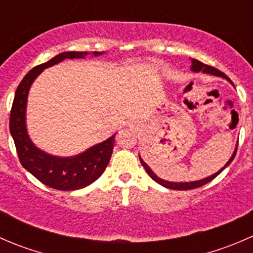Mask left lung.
<instances>
[{"instance_id":"8db88e82","label":"left lung","mask_w":253,"mask_h":253,"mask_svg":"<svg viewBox=\"0 0 253 253\" xmlns=\"http://www.w3.org/2000/svg\"><path fill=\"white\" fill-rule=\"evenodd\" d=\"M192 70L195 71V72H205V73H209V75L219 76V77L225 78L226 81H229V82H230V83H233V82H231V79L229 78L228 76L225 75V73H223V72H221V71L216 70V68L211 67V66L205 65V63H202V62H201V61L195 60V58H192ZM236 149H237V147H236ZM236 149H235V152H234L233 157H231L230 159H229V162L226 163V164L224 165V167L221 168V169L219 170L218 172H215V174L209 176V177L203 178V180L192 181V182H169V181H165V180H163V178H159L157 175L154 174V172L152 171V170H150V168L148 167V165L145 164L144 162H143V160L141 159V157H139V159H141V163H142L143 168H144V169H145V171L148 172V175H149L150 177H152L153 180L155 181V182L160 183V185L164 186V187H167V188H171V190H193V188L201 187V186H203V185H206V183L211 182V181L213 180V178H215L216 176L220 174V172L223 171V170L225 169V168L228 167V165L230 164V163L234 160V158H235V155H236Z\"/></svg>"}]
</instances>
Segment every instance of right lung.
Returning <instances> with one entry per match:
<instances>
[{"label":"right lung","instance_id":"add662e5","mask_svg":"<svg viewBox=\"0 0 253 253\" xmlns=\"http://www.w3.org/2000/svg\"><path fill=\"white\" fill-rule=\"evenodd\" d=\"M100 53L94 51L95 56ZM86 55L88 52L85 51H70V52L58 53L47 62L42 63L30 70L18 85L12 104L9 131L16 144L20 164L40 182L55 190H79L99 178L110 162L116 134L76 157L58 158L46 154L33 144L25 128L28 91L34 79L44 71V68L56 65L66 58H79Z\"/></svg>","mask_w":253,"mask_h":253}]
</instances>
